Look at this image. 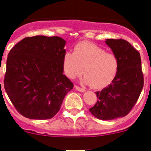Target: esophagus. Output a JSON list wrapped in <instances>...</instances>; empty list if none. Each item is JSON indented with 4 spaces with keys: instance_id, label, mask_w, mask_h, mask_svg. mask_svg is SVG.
Returning a JSON list of instances; mask_svg holds the SVG:
<instances>
[{
    "instance_id": "esophagus-1",
    "label": "esophagus",
    "mask_w": 151,
    "mask_h": 151,
    "mask_svg": "<svg viewBox=\"0 0 151 151\" xmlns=\"http://www.w3.org/2000/svg\"><path fill=\"white\" fill-rule=\"evenodd\" d=\"M75 88H76L77 91H80V92H84V91H85V88H80L79 86H77V85H76V86H75Z\"/></svg>"
}]
</instances>
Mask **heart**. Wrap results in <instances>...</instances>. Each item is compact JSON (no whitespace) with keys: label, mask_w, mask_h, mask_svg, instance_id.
I'll use <instances>...</instances> for the list:
<instances>
[{"label":"heart","mask_w":151,"mask_h":151,"mask_svg":"<svg viewBox=\"0 0 151 151\" xmlns=\"http://www.w3.org/2000/svg\"><path fill=\"white\" fill-rule=\"evenodd\" d=\"M63 69L70 79L84 73V83L95 89H102L110 85L116 76L119 61L114 54L107 53L101 47L82 42L75 46L73 53H65Z\"/></svg>","instance_id":"b5f03b06"}]
</instances>
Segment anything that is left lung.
Returning a JSON list of instances; mask_svg holds the SVG:
<instances>
[{
	"mask_svg": "<svg viewBox=\"0 0 151 151\" xmlns=\"http://www.w3.org/2000/svg\"><path fill=\"white\" fill-rule=\"evenodd\" d=\"M119 61L116 76L110 85L97 91L98 98L89 109L101 120H112L127 115L136 104L144 86L139 52L124 39H106Z\"/></svg>",
	"mask_w": 151,
	"mask_h": 151,
	"instance_id": "1",
	"label": "left lung"
}]
</instances>
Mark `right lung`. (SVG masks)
Here are the masks:
<instances>
[{
  "instance_id": "right-lung-1",
  "label": "right lung",
  "mask_w": 151,
  "mask_h": 151,
  "mask_svg": "<svg viewBox=\"0 0 151 151\" xmlns=\"http://www.w3.org/2000/svg\"><path fill=\"white\" fill-rule=\"evenodd\" d=\"M65 44L57 36L36 35L23 38L9 52L4 85L23 116L51 119L73 88V82L63 74Z\"/></svg>"
}]
</instances>
